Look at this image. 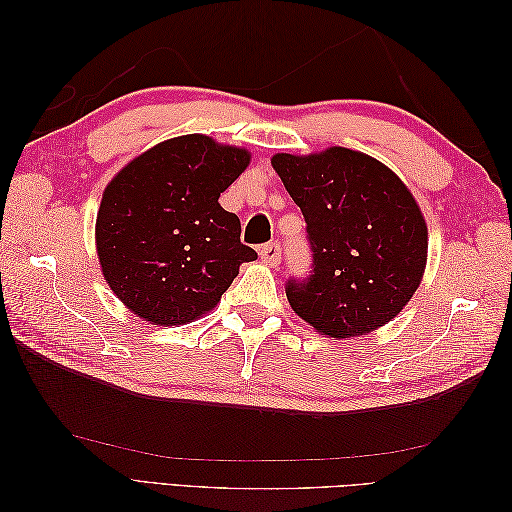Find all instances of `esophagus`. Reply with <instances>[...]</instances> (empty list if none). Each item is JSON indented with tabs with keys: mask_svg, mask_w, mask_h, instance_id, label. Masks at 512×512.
<instances>
[{
	"mask_svg": "<svg viewBox=\"0 0 512 512\" xmlns=\"http://www.w3.org/2000/svg\"><path fill=\"white\" fill-rule=\"evenodd\" d=\"M259 257H262V262L266 266H279L281 262V246L277 242H270V244H264L259 246Z\"/></svg>",
	"mask_w": 512,
	"mask_h": 512,
	"instance_id": "34e87169",
	"label": "esophagus"
}]
</instances>
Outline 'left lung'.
Instances as JSON below:
<instances>
[{
    "mask_svg": "<svg viewBox=\"0 0 512 512\" xmlns=\"http://www.w3.org/2000/svg\"><path fill=\"white\" fill-rule=\"evenodd\" d=\"M303 213L310 277L286 281L292 310L332 339L391 321L418 290L427 264V224L394 171L345 147L273 156Z\"/></svg>",
    "mask_w": 512,
    "mask_h": 512,
    "instance_id": "left-lung-1",
    "label": "left lung"
}]
</instances>
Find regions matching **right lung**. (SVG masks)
<instances>
[{"instance_id": "obj_1", "label": "right lung", "mask_w": 512, "mask_h": 512, "mask_svg": "<svg viewBox=\"0 0 512 512\" xmlns=\"http://www.w3.org/2000/svg\"><path fill=\"white\" fill-rule=\"evenodd\" d=\"M248 162L246 149L189 134L151 147L107 184L96 250L114 295L140 319L191 323L257 257L239 242V217L217 202Z\"/></svg>"}]
</instances>
